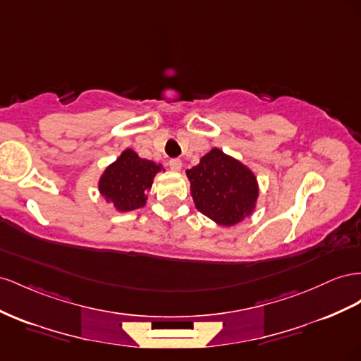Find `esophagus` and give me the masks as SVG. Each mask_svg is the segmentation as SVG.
I'll return each mask as SVG.
<instances>
[{"label":"esophagus","instance_id":"obj_1","mask_svg":"<svg viewBox=\"0 0 361 361\" xmlns=\"http://www.w3.org/2000/svg\"><path fill=\"white\" fill-rule=\"evenodd\" d=\"M169 165H170V169H171L173 171H180V169H182V161H180V159H170Z\"/></svg>","mask_w":361,"mask_h":361}]
</instances>
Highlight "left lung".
<instances>
[{
	"label": "left lung",
	"mask_w": 361,
	"mask_h": 361,
	"mask_svg": "<svg viewBox=\"0 0 361 361\" xmlns=\"http://www.w3.org/2000/svg\"><path fill=\"white\" fill-rule=\"evenodd\" d=\"M196 209L220 226H235L257 208L259 185L247 165L214 147L187 170Z\"/></svg>",
	"instance_id": "left-lung-1"
}]
</instances>
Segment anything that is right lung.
Wrapping results in <instances>:
<instances>
[{"label":"right lung","mask_w":361,"mask_h":361,"mask_svg":"<svg viewBox=\"0 0 361 361\" xmlns=\"http://www.w3.org/2000/svg\"><path fill=\"white\" fill-rule=\"evenodd\" d=\"M159 171H165L162 164L141 158L132 149H126L109 164L99 179V192L114 204L115 211L129 212L145 207L147 192Z\"/></svg>","instance_id":"right-lung-1"}]
</instances>
